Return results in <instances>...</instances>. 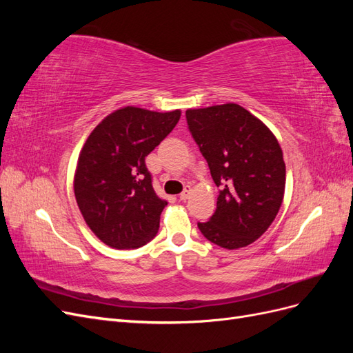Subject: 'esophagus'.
Instances as JSON below:
<instances>
[{"instance_id":"obj_1","label":"esophagus","mask_w":353,"mask_h":353,"mask_svg":"<svg viewBox=\"0 0 353 353\" xmlns=\"http://www.w3.org/2000/svg\"><path fill=\"white\" fill-rule=\"evenodd\" d=\"M190 194H191V188L187 185L185 188H184V191H183V193H181L179 194V199L181 200H183V201H185L188 197H190Z\"/></svg>"}]
</instances>
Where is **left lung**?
I'll list each match as a JSON object with an SVG mask.
<instances>
[{
	"instance_id": "obj_1",
	"label": "left lung",
	"mask_w": 353,
	"mask_h": 353,
	"mask_svg": "<svg viewBox=\"0 0 353 353\" xmlns=\"http://www.w3.org/2000/svg\"><path fill=\"white\" fill-rule=\"evenodd\" d=\"M190 132L221 188L210 221L199 222L209 241L245 248L270 228L285 190L279 140L261 119L236 103L185 112Z\"/></svg>"
}]
</instances>
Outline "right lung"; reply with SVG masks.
I'll use <instances>...</instances> for the list:
<instances>
[{"label": "right lung", "mask_w": 353, "mask_h": 353, "mask_svg": "<svg viewBox=\"0 0 353 353\" xmlns=\"http://www.w3.org/2000/svg\"><path fill=\"white\" fill-rule=\"evenodd\" d=\"M181 110L125 105L88 135L78 157L73 191L83 221L113 249H138L159 230L168 205L152 185L145 156L174 130Z\"/></svg>", "instance_id": "1"}]
</instances>
